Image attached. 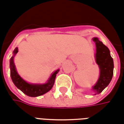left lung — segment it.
Returning <instances> with one entry per match:
<instances>
[{"mask_svg": "<svg viewBox=\"0 0 124 124\" xmlns=\"http://www.w3.org/2000/svg\"><path fill=\"white\" fill-rule=\"evenodd\" d=\"M96 45L95 61L100 70L99 78L95 85L92 87V91L95 95L99 94L108 85L113 76L114 61L111 57L108 48L105 46L97 37L93 38Z\"/></svg>", "mask_w": 124, "mask_h": 124, "instance_id": "1", "label": "left lung"}]
</instances>
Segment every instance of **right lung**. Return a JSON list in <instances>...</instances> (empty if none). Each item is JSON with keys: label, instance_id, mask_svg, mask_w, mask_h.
<instances>
[{"label": "right lung", "instance_id": "1", "mask_svg": "<svg viewBox=\"0 0 124 124\" xmlns=\"http://www.w3.org/2000/svg\"><path fill=\"white\" fill-rule=\"evenodd\" d=\"M18 52V47L13 51V56L10 60L11 79L16 87L22 91L24 94L31 97H36L45 94L53 88L56 74L60 70L58 69L52 73L50 78L45 83H30L25 81L17 72L14 59Z\"/></svg>", "mask_w": 124, "mask_h": 124}]
</instances>
